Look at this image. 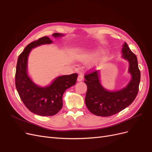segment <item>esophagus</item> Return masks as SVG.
Segmentation results:
<instances>
[{"instance_id": "34e87169", "label": "esophagus", "mask_w": 152, "mask_h": 152, "mask_svg": "<svg viewBox=\"0 0 152 152\" xmlns=\"http://www.w3.org/2000/svg\"><path fill=\"white\" fill-rule=\"evenodd\" d=\"M83 79H84V76L82 74H80L79 76H78V78H77V81L78 82H81L83 80Z\"/></svg>"}]
</instances>
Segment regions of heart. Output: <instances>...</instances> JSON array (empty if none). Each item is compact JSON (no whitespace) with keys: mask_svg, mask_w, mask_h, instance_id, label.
Segmentation results:
<instances>
[{"mask_svg":"<svg viewBox=\"0 0 152 152\" xmlns=\"http://www.w3.org/2000/svg\"><path fill=\"white\" fill-rule=\"evenodd\" d=\"M103 49H101V48L97 49L94 50L93 52L85 54L83 56V58H82V59L85 61L92 60V59H94L97 58L101 53H103Z\"/></svg>","mask_w":152,"mask_h":152,"instance_id":"heart-1","label":"heart"}]
</instances>
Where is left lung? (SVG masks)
I'll list each match as a JSON object with an SVG mask.
<instances>
[{
	"mask_svg": "<svg viewBox=\"0 0 152 152\" xmlns=\"http://www.w3.org/2000/svg\"><path fill=\"white\" fill-rule=\"evenodd\" d=\"M122 58L129 63L128 72L131 79L128 84L117 91H109L102 86L101 72L95 71L85 75L87 86L85 103L89 111L96 115L109 117L122 111L135 99L138 93L140 71L136 55L125 42L122 49Z\"/></svg>",
	"mask_w": 152,
	"mask_h": 152,
	"instance_id": "1",
	"label": "left lung"
}]
</instances>
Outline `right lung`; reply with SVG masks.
Masks as SVG:
<instances>
[{
  "mask_svg": "<svg viewBox=\"0 0 152 152\" xmlns=\"http://www.w3.org/2000/svg\"><path fill=\"white\" fill-rule=\"evenodd\" d=\"M54 38L61 37L64 34L55 33ZM48 37L31 42L18 57L15 75V84L22 102L30 112L40 116H52L59 112L63 107L62 97L65 91L76 83L78 75L59 76L50 84L41 87L37 85L28 74L27 65L29 54L32 49L41 45L52 44Z\"/></svg>",
  "mask_w": 152,
  "mask_h": 152,
  "instance_id": "add662e5",
  "label": "right lung"
}]
</instances>
